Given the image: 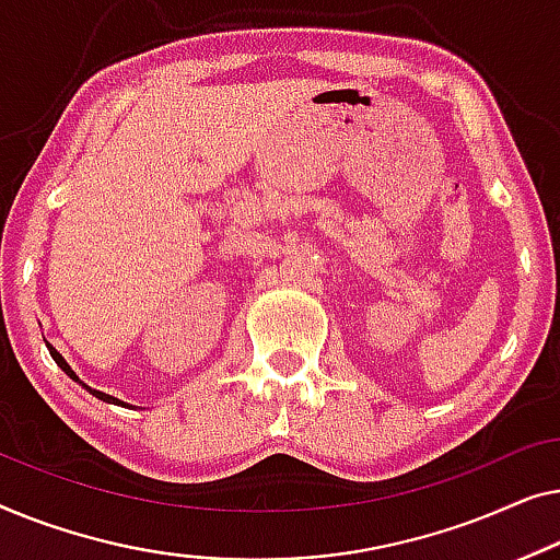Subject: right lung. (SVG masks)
<instances>
[{"instance_id": "right-lung-1", "label": "right lung", "mask_w": 560, "mask_h": 560, "mask_svg": "<svg viewBox=\"0 0 560 560\" xmlns=\"http://www.w3.org/2000/svg\"><path fill=\"white\" fill-rule=\"evenodd\" d=\"M45 345H47V342H45ZM47 350H50V355H52V360H55V362H58V368L62 370V373H66V375H70V377H73V381H75V383H81V385H83V388H85V390H89V393H93V396H96L98 400H106V404H114V406H124V408H131L129 404H124V400H119V398H114V396H108V393H101V390H96V388H91V385H85V383L81 381V377H78V375L73 373V368H70V365H68V362H66V358H62V355H60V352L52 348V345H47Z\"/></svg>"}]
</instances>
